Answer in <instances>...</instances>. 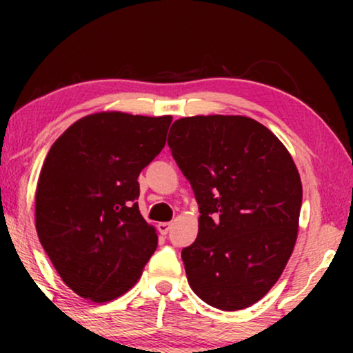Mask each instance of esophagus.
<instances>
[{
	"label": "esophagus",
	"instance_id": "1",
	"mask_svg": "<svg viewBox=\"0 0 353 353\" xmlns=\"http://www.w3.org/2000/svg\"><path fill=\"white\" fill-rule=\"evenodd\" d=\"M172 228V223H167V221H162V223L157 225V230L161 234H167Z\"/></svg>",
	"mask_w": 353,
	"mask_h": 353
}]
</instances>
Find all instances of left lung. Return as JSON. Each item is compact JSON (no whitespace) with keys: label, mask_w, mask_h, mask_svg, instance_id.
<instances>
[{"label":"left lung","mask_w":353,"mask_h":353,"mask_svg":"<svg viewBox=\"0 0 353 353\" xmlns=\"http://www.w3.org/2000/svg\"><path fill=\"white\" fill-rule=\"evenodd\" d=\"M168 146L199 204L181 250L188 283L209 305L243 310L281 276L297 239L302 183L284 144L243 115L176 120Z\"/></svg>","instance_id":"8db88e82"}]
</instances>
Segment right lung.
<instances>
[{
	"instance_id": "obj_1",
	"label": "right lung",
	"mask_w": 353,
	"mask_h": 353,
	"mask_svg": "<svg viewBox=\"0 0 353 353\" xmlns=\"http://www.w3.org/2000/svg\"><path fill=\"white\" fill-rule=\"evenodd\" d=\"M170 123L172 115L91 114L48 152L35 194L37 233L80 297H120L156 250V228L139 214L138 176L165 146Z\"/></svg>"
}]
</instances>
